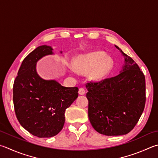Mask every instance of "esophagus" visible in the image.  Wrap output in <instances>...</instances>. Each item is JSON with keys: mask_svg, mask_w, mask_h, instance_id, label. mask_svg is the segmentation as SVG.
I'll list each match as a JSON object with an SVG mask.
<instances>
[{"mask_svg": "<svg viewBox=\"0 0 158 158\" xmlns=\"http://www.w3.org/2000/svg\"><path fill=\"white\" fill-rule=\"evenodd\" d=\"M79 94H81V95H83V94H85V90L84 88H79Z\"/></svg>", "mask_w": 158, "mask_h": 158, "instance_id": "obj_1", "label": "esophagus"}]
</instances>
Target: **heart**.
<instances>
[{
	"label": "heart",
	"instance_id": "obj_1",
	"mask_svg": "<svg viewBox=\"0 0 158 158\" xmlns=\"http://www.w3.org/2000/svg\"><path fill=\"white\" fill-rule=\"evenodd\" d=\"M103 51H95L77 55L73 61V67L77 73L85 74L94 81H101L110 73L114 62L110 56Z\"/></svg>",
	"mask_w": 158,
	"mask_h": 158
}]
</instances>
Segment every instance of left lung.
<instances>
[{"instance_id":"obj_1","label":"left lung","mask_w":158,"mask_h":158,"mask_svg":"<svg viewBox=\"0 0 158 158\" xmlns=\"http://www.w3.org/2000/svg\"><path fill=\"white\" fill-rule=\"evenodd\" d=\"M115 47L125 59L121 73L85 85L90 124L98 133L108 136L122 135L133 130L146 102L144 73L131 57Z\"/></svg>"}]
</instances>
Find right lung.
<instances>
[{
  "instance_id": "add662e5",
  "label": "right lung",
  "mask_w": 158,
  "mask_h": 158,
  "mask_svg": "<svg viewBox=\"0 0 158 158\" xmlns=\"http://www.w3.org/2000/svg\"><path fill=\"white\" fill-rule=\"evenodd\" d=\"M53 49L41 45L23 61L13 86L14 110L21 125L38 137H51L62 130L65 111L78 97L77 87H64L55 80L39 76L36 63L52 54ZM62 53V52H61Z\"/></svg>"
}]
</instances>
